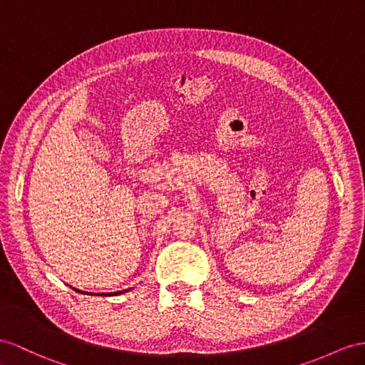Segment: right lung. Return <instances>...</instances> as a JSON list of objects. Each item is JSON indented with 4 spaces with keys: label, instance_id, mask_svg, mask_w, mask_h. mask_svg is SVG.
Instances as JSON below:
<instances>
[{
    "label": "right lung",
    "instance_id": "1",
    "mask_svg": "<svg viewBox=\"0 0 365 365\" xmlns=\"http://www.w3.org/2000/svg\"><path fill=\"white\" fill-rule=\"evenodd\" d=\"M76 292H78L80 293V289H76ZM126 292H129V289H123V292H115V293H101L103 296H114V294H123V293H126ZM88 294V293H86Z\"/></svg>",
    "mask_w": 365,
    "mask_h": 365
}]
</instances>
